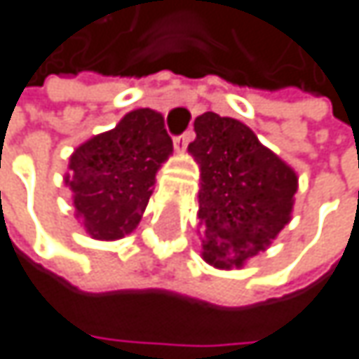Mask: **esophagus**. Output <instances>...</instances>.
<instances>
[{"label":"esophagus","mask_w":359,"mask_h":359,"mask_svg":"<svg viewBox=\"0 0 359 359\" xmlns=\"http://www.w3.org/2000/svg\"><path fill=\"white\" fill-rule=\"evenodd\" d=\"M193 137H195V130H193V128L184 130L182 135H179V137L175 139V147H177V149H187V145L193 141Z\"/></svg>","instance_id":"obj_1"}]
</instances>
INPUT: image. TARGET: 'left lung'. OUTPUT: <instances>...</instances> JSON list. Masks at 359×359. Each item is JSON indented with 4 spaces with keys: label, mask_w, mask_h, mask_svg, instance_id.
<instances>
[{
    "label": "left lung",
    "mask_w": 359,
    "mask_h": 359,
    "mask_svg": "<svg viewBox=\"0 0 359 359\" xmlns=\"http://www.w3.org/2000/svg\"><path fill=\"white\" fill-rule=\"evenodd\" d=\"M195 133L189 151L201 168L203 259L243 266L289 222L297 177L235 118L205 111L195 118Z\"/></svg>",
    "instance_id": "8db88e82"
}]
</instances>
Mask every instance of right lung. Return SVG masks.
Listing matches in <instances>:
<instances>
[{
    "mask_svg": "<svg viewBox=\"0 0 359 359\" xmlns=\"http://www.w3.org/2000/svg\"><path fill=\"white\" fill-rule=\"evenodd\" d=\"M172 154L162 114L128 111L116 128L83 143L70 158L68 187L93 239L133 233L149 201L156 172Z\"/></svg>",
    "mask_w": 359,
    "mask_h": 359,
    "instance_id": "right-lung-1",
    "label": "right lung"
}]
</instances>
